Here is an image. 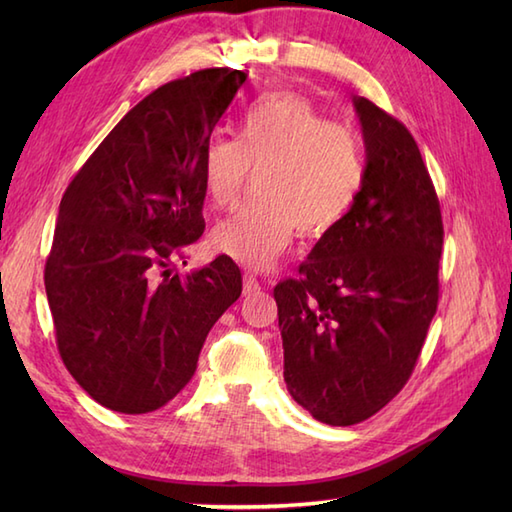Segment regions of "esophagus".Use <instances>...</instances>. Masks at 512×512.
I'll return each mask as SVG.
<instances>
[{
	"label": "esophagus",
	"instance_id": "obj_1",
	"mask_svg": "<svg viewBox=\"0 0 512 512\" xmlns=\"http://www.w3.org/2000/svg\"><path fill=\"white\" fill-rule=\"evenodd\" d=\"M262 290L257 277L253 273H244V295H255V292Z\"/></svg>",
	"mask_w": 512,
	"mask_h": 512
}]
</instances>
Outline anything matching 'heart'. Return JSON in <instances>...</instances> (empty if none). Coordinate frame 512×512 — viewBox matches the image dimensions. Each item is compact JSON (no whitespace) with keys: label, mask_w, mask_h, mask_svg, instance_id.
Masks as SVG:
<instances>
[{"label":"heart","mask_w":512,"mask_h":512,"mask_svg":"<svg viewBox=\"0 0 512 512\" xmlns=\"http://www.w3.org/2000/svg\"><path fill=\"white\" fill-rule=\"evenodd\" d=\"M255 171V198L215 226L213 246L237 264L264 270L301 237L341 224L365 180L358 138L297 94H268L242 116L237 138L202 151V191L211 209L242 198Z\"/></svg>","instance_id":"obj_1"}]
</instances>
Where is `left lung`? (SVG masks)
<instances>
[{
	"mask_svg": "<svg viewBox=\"0 0 512 512\" xmlns=\"http://www.w3.org/2000/svg\"><path fill=\"white\" fill-rule=\"evenodd\" d=\"M365 180L297 279L275 286L284 380L312 418L350 427L383 409L418 363L440 297L442 213L409 129L354 96Z\"/></svg>",
	"mask_w": 512,
	"mask_h": 512,
	"instance_id": "obj_1",
	"label": "left lung"
}]
</instances>
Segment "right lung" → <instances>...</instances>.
Returning a JSON list of instances; mask_svg holds the SVG:
<instances>
[{
	"label": "right lung",
	"instance_id": "right-lung-1",
	"mask_svg": "<svg viewBox=\"0 0 512 512\" xmlns=\"http://www.w3.org/2000/svg\"><path fill=\"white\" fill-rule=\"evenodd\" d=\"M209 68L132 107L68 184L46 259L57 347L99 405L149 413L180 394L242 295L231 257L180 275L204 231L202 151L246 81Z\"/></svg>",
	"mask_w": 512,
	"mask_h": 512
}]
</instances>
